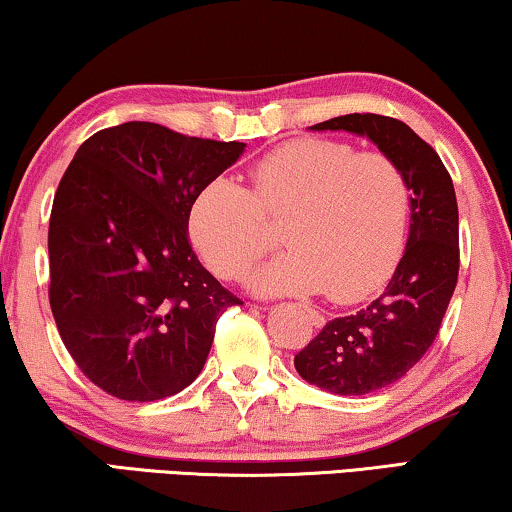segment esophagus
I'll use <instances>...</instances> for the list:
<instances>
[{"label":"esophagus","mask_w":512,"mask_h":512,"mask_svg":"<svg viewBox=\"0 0 512 512\" xmlns=\"http://www.w3.org/2000/svg\"><path fill=\"white\" fill-rule=\"evenodd\" d=\"M306 318L311 320L313 327H322V325H325V318H322V315H320L318 311H315V308H306Z\"/></svg>","instance_id":"34e87169"}]
</instances>
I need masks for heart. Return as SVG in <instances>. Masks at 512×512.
I'll use <instances>...</instances> for the list:
<instances>
[{
  "instance_id": "obj_1",
  "label": "heart",
  "mask_w": 512,
  "mask_h": 512,
  "mask_svg": "<svg viewBox=\"0 0 512 512\" xmlns=\"http://www.w3.org/2000/svg\"><path fill=\"white\" fill-rule=\"evenodd\" d=\"M250 190L215 178L190 208V234L215 276L241 278L271 246L266 222L287 220L285 253L250 273L259 294L322 292L357 301L383 283L406 239L410 187L385 153L301 139L248 171Z\"/></svg>"
}]
</instances>
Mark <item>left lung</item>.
<instances>
[{"instance_id": "obj_1", "label": "left lung", "mask_w": 512, "mask_h": 512, "mask_svg": "<svg viewBox=\"0 0 512 512\" xmlns=\"http://www.w3.org/2000/svg\"><path fill=\"white\" fill-rule=\"evenodd\" d=\"M311 129L366 136L399 164L413 192L406 253L385 292L362 311L329 320L294 357L306 383L359 397L406 376L441 329L459 273L455 185L436 150L397 118L348 113Z\"/></svg>"}]
</instances>
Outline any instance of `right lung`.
I'll return each instance as SVG.
<instances>
[{"label":"right lung","instance_id":"obj_1","mask_svg":"<svg viewBox=\"0 0 512 512\" xmlns=\"http://www.w3.org/2000/svg\"><path fill=\"white\" fill-rule=\"evenodd\" d=\"M243 148L125 122L92 134L64 171L48 227L50 311L78 369L111 397L185 390L220 315L243 304L187 234L194 197Z\"/></svg>","mask_w":512,"mask_h":512}]
</instances>
